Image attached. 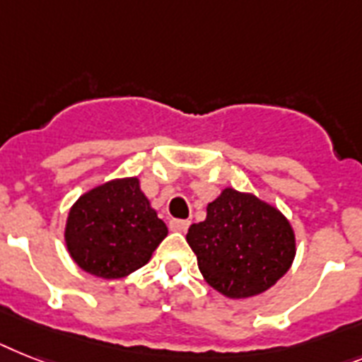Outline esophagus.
Wrapping results in <instances>:
<instances>
[{"mask_svg":"<svg viewBox=\"0 0 362 362\" xmlns=\"http://www.w3.org/2000/svg\"><path fill=\"white\" fill-rule=\"evenodd\" d=\"M188 226H190L188 220H170V229L175 233H185L188 229Z\"/></svg>","mask_w":362,"mask_h":362,"instance_id":"esophagus-1","label":"esophagus"}]
</instances>
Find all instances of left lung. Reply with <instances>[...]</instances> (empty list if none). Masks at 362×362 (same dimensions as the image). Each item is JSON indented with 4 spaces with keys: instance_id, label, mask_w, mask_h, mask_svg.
Returning a JSON list of instances; mask_svg holds the SVG:
<instances>
[{
    "instance_id": "obj_1",
    "label": "left lung",
    "mask_w": 362,
    "mask_h": 362,
    "mask_svg": "<svg viewBox=\"0 0 362 362\" xmlns=\"http://www.w3.org/2000/svg\"><path fill=\"white\" fill-rule=\"evenodd\" d=\"M187 242L203 279L229 300L267 292L296 257L288 218L276 205L233 187L207 203V218L188 228Z\"/></svg>"
}]
</instances>
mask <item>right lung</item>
I'll return each mask as SVG.
<instances>
[{
    "instance_id": "1",
    "label": "right lung",
    "mask_w": 362,
    "mask_h": 362,
    "mask_svg": "<svg viewBox=\"0 0 362 362\" xmlns=\"http://www.w3.org/2000/svg\"><path fill=\"white\" fill-rule=\"evenodd\" d=\"M166 235L139 177L110 179L81 194L64 226L71 261L101 279H120L148 264Z\"/></svg>"
}]
</instances>
